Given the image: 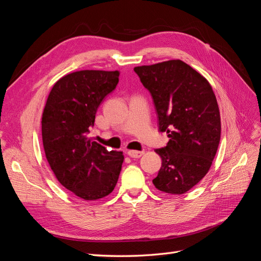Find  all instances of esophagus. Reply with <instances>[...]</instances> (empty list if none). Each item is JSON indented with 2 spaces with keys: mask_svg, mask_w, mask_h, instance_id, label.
Segmentation results:
<instances>
[{
  "mask_svg": "<svg viewBox=\"0 0 261 261\" xmlns=\"http://www.w3.org/2000/svg\"><path fill=\"white\" fill-rule=\"evenodd\" d=\"M144 153V151H137V150H128L127 151V154L130 158H140Z\"/></svg>",
  "mask_w": 261,
  "mask_h": 261,
  "instance_id": "obj_1",
  "label": "esophagus"
}]
</instances>
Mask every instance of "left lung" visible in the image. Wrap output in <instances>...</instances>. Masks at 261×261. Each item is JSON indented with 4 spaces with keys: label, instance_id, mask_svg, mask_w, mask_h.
I'll use <instances>...</instances> for the list:
<instances>
[{
    "label": "left lung",
    "instance_id": "1",
    "mask_svg": "<svg viewBox=\"0 0 261 261\" xmlns=\"http://www.w3.org/2000/svg\"><path fill=\"white\" fill-rule=\"evenodd\" d=\"M150 91L159 128L169 143L156 149L162 164L152 183L160 192L180 195L197 185L211 168L221 137L217 98L209 82L180 60L134 68Z\"/></svg>",
    "mask_w": 261,
    "mask_h": 261
}]
</instances>
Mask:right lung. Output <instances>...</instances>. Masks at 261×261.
Wrapping results in <instances>:
<instances>
[{
    "mask_svg": "<svg viewBox=\"0 0 261 261\" xmlns=\"http://www.w3.org/2000/svg\"><path fill=\"white\" fill-rule=\"evenodd\" d=\"M118 70H77L54 84L41 118L45 158L55 177L84 200L113 192L124 155L88 137L97 110L118 83Z\"/></svg>",
    "mask_w": 261,
    "mask_h": 261,
    "instance_id": "obj_1",
    "label": "right lung"
}]
</instances>
